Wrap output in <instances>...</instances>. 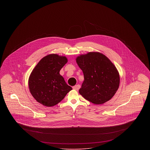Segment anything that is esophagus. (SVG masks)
Wrapping results in <instances>:
<instances>
[{
  "mask_svg": "<svg viewBox=\"0 0 150 150\" xmlns=\"http://www.w3.org/2000/svg\"><path fill=\"white\" fill-rule=\"evenodd\" d=\"M80 85H79V84L74 86L72 87V88H73L74 90H76V91H78L79 89H80Z\"/></svg>",
  "mask_w": 150,
  "mask_h": 150,
  "instance_id": "1",
  "label": "esophagus"
}]
</instances>
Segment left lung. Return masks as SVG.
Wrapping results in <instances>:
<instances>
[{
    "label": "left lung",
    "mask_w": 150,
    "mask_h": 150,
    "mask_svg": "<svg viewBox=\"0 0 150 150\" xmlns=\"http://www.w3.org/2000/svg\"><path fill=\"white\" fill-rule=\"evenodd\" d=\"M76 61L84 78L79 93L95 105L111 100L120 84L119 74L114 64L106 56L95 52L79 56Z\"/></svg>",
    "instance_id": "left-lung-1"
}]
</instances>
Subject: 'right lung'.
Instances as JSON below:
<instances>
[{
  "instance_id": "1",
  "label": "right lung",
  "mask_w": 150,
  "mask_h": 150,
  "mask_svg": "<svg viewBox=\"0 0 150 150\" xmlns=\"http://www.w3.org/2000/svg\"><path fill=\"white\" fill-rule=\"evenodd\" d=\"M67 62L65 56L50 54L43 57L36 64L29 76V88L37 102L45 106H53L72 89L59 74Z\"/></svg>"
}]
</instances>
